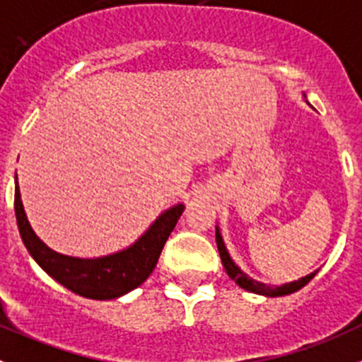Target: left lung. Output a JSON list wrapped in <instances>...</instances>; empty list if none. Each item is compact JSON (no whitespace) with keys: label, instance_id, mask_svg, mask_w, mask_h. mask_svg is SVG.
<instances>
[{"label":"left lung","instance_id":"obj_1","mask_svg":"<svg viewBox=\"0 0 362 362\" xmlns=\"http://www.w3.org/2000/svg\"><path fill=\"white\" fill-rule=\"evenodd\" d=\"M216 245H218V252H220L221 263H223V267H226V272L229 274V278L234 279V281L242 286V288H245V291H249V292H254V294L270 296V298L292 294V292L299 291L301 286L307 285V283L314 278L315 272H317V270H315V272H312V274L298 279V281L285 283V285H281V286L265 285V283H259V281H256V279L249 278V276H247L245 272H243V270L240 269V267H238L233 259H230L229 252H227V249H226V243H223V240H221V234H220V229H218V227H216Z\"/></svg>","mask_w":362,"mask_h":362}]
</instances>
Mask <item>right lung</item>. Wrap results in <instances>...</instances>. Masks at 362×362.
I'll use <instances>...</instances> for the list:
<instances>
[{"label": "right lung", "instance_id": "right-lung-1", "mask_svg": "<svg viewBox=\"0 0 362 362\" xmlns=\"http://www.w3.org/2000/svg\"><path fill=\"white\" fill-rule=\"evenodd\" d=\"M14 211L23 243L35 263L48 276L83 298L115 299L141 286L149 278L160 258L169 234L177 226L180 214L184 213V205L177 204L162 213L128 249L92 259L64 256L52 250L39 240L23 209L18 177H16Z\"/></svg>", "mask_w": 362, "mask_h": 362}]
</instances>
